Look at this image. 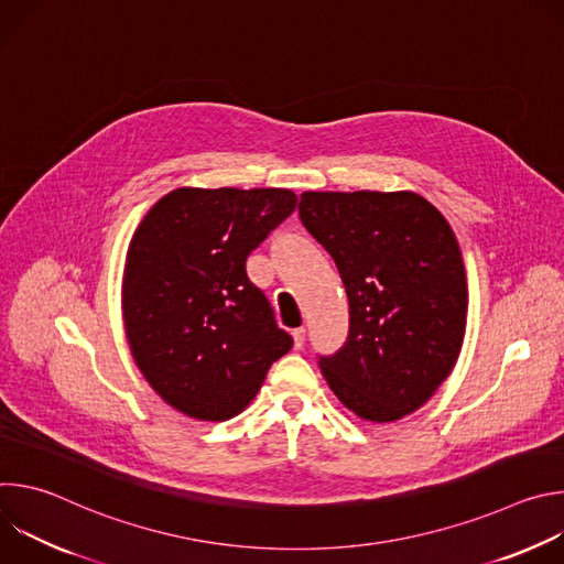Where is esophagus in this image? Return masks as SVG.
I'll return each mask as SVG.
<instances>
[{
	"instance_id": "34e87169",
	"label": "esophagus",
	"mask_w": 564,
	"mask_h": 564,
	"mask_svg": "<svg viewBox=\"0 0 564 564\" xmlns=\"http://www.w3.org/2000/svg\"><path fill=\"white\" fill-rule=\"evenodd\" d=\"M292 339H294V348H303V344H305V328L292 330Z\"/></svg>"
}]
</instances>
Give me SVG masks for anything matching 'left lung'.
<instances>
[{"instance_id":"8db88e82","label":"left lung","mask_w":564,"mask_h":564,"mask_svg":"<svg viewBox=\"0 0 564 564\" xmlns=\"http://www.w3.org/2000/svg\"><path fill=\"white\" fill-rule=\"evenodd\" d=\"M299 216L335 259L350 333L318 368L368 422L417 411L451 375L468 288L448 220L415 192H303Z\"/></svg>"}]
</instances>
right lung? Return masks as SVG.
I'll return each mask as SVG.
<instances>
[{
	"mask_svg": "<svg viewBox=\"0 0 564 564\" xmlns=\"http://www.w3.org/2000/svg\"><path fill=\"white\" fill-rule=\"evenodd\" d=\"M294 207L290 189L181 187L133 231L124 333L149 386L183 415L225 422L246 411L292 348L246 261Z\"/></svg>",
	"mask_w": 564,
	"mask_h": 564,
	"instance_id": "right-lung-1",
	"label": "right lung"
}]
</instances>
